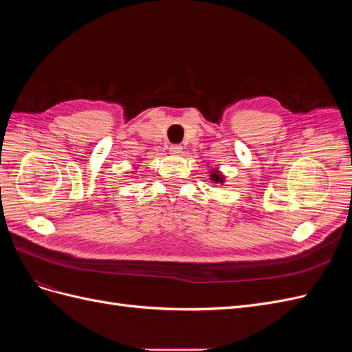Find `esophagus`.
Segmentation results:
<instances>
[{
    "mask_svg": "<svg viewBox=\"0 0 352 352\" xmlns=\"http://www.w3.org/2000/svg\"><path fill=\"white\" fill-rule=\"evenodd\" d=\"M168 150H170V153H172V154H180V153H182L184 148H182V145H179V144H173V145H170Z\"/></svg>",
    "mask_w": 352,
    "mask_h": 352,
    "instance_id": "1",
    "label": "esophagus"
}]
</instances>
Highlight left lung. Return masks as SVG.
Wrapping results in <instances>:
<instances>
[{
  "label": "left lung",
  "instance_id": "1",
  "mask_svg": "<svg viewBox=\"0 0 352 352\" xmlns=\"http://www.w3.org/2000/svg\"><path fill=\"white\" fill-rule=\"evenodd\" d=\"M211 180H214L216 184H221L223 182V177H221V175H219V172H212V175H211Z\"/></svg>",
  "mask_w": 352,
  "mask_h": 352
}]
</instances>
